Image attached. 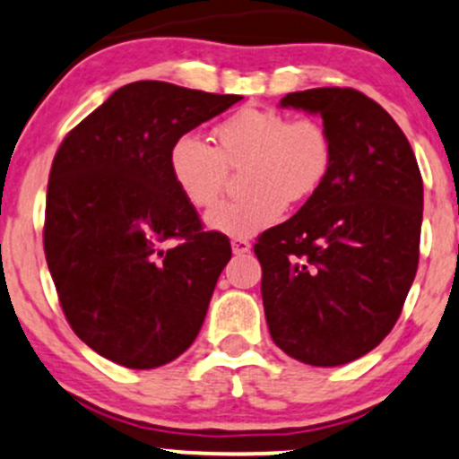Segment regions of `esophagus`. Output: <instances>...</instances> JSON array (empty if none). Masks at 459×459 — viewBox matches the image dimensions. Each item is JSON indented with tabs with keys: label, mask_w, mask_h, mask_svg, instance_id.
<instances>
[{
	"label": "esophagus",
	"mask_w": 459,
	"mask_h": 459,
	"mask_svg": "<svg viewBox=\"0 0 459 459\" xmlns=\"http://www.w3.org/2000/svg\"><path fill=\"white\" fill-rule=\"evenodd\" d=\"M230 246H233V253H235V255H246V253H250V241L244 239V238L230 239Z\"/></svg>",
	"instance_id": "obj_1"
}]
</instances>
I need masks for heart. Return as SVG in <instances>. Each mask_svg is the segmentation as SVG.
Returning a JSON list of instances; mask_svg holds the SVG:
<instances>
[{
  "label": "heart",
  "mask_w": 459,
  "mask_h": 459,
  "mask_svg": "<svg viewBox=\"0 0 459 459\" xmlns=\"http://www.w3.org/2000/svg\"><path fill=\"white\" fill-rule=\"evenodd\" d=\"M333 159L331 134L311 115L287 117L274 108L246 107L213 128V145L198 134H180L168 165L176 189L195 209H209L224 191L229 168L239 169L235 200L206 215V226L248 238L281 218L287 203H300L325 183Z\"/></svg>",
  "instance_id": "1"
}]
</instances>
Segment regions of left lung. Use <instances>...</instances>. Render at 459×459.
Returning a JSON list of instances; mask_svg holds the SVG:
<instances>
[{
    "mask_svg": "<svg viewBox=\"0 0 459 459\" xmlns=\"http://www.w3.org/2000/svg\"><path fill=\"white\" fill-rule=\"evenodd\" d=\"M331 134L325 183L255 244L274 344L309 366H342L381 344L414 283L422 178L399 124L355 89L287 93Z\"/></svg>",
    "mask_w": 459,
    "mask_h": 459,
    "instance_id": "obj_1",
    "label": "left lung"
}]
</instances>
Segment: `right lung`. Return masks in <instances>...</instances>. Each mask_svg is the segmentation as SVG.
I'll return each mask as SVG.
<instances>
[{
  "instance_id": "add662e5",
  "label": "right lung",
  "mask_w": 459,
  "mask_h": 459,
  "mask_svg": "<svg viewBox=\"0 0 459 459\" xmlns=\"http://www.w3.org/2000/svg\"><path fill=\"white\" fill-rule=\"evenodd\" d=\"M141 80L84 117L54 156L43 248L74 333L115 364L163 366L194 344L221 270L226 235L176 189L169 148L239 102ZM169 238H178L168 247Z\"/></svg>"
}]
</instances>
